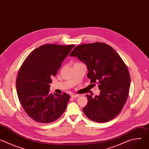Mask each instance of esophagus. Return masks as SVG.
Instances as JSON below:
<instances>
[{
    "label": "esophagus",
    "mask_w": 149,
    "mask_h": 149,
    "mask_svg": "<svg viewBox=\"0 0 149 149\" xmlns=\"http://www.w3.org/2000/svg\"><path fill=\"white\" fill-rule=\"evenodd\" d=\"M79 95V94H72V95H71V97L72 98H77V97H78Z\"/></svg>",
    "instance_id": "obj_1"
}]
</instances>
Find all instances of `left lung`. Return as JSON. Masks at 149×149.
Instances as JSON below:
<instances>
[{"label": "left lung", "instance_id": "obj_1", "mask_svg": "<svg viewBox=\"0 0 149 149\" xmlns=\"http://www.w3.org/2000/svg\"><path fill=\"white\" fill-rule=\"evenodd\" d=\"M86 64L90 82L98 84L99 95H87L83 111L90 120L105 123L115 118L127 101L130 76L125 63L110 45L102 42L81 44L71 52Z\"/></svg>", "mask_w": 149, "mask_h": 149}]
</instances>
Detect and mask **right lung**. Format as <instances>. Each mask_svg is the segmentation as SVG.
Returning <instances> with one entry per match:
<instances>
[{
	"label": "right lung",
	"instance_id": "obj_1",
	"mask_svg": "<svg viewBox=\"0 0 149 149\" xmlns=\"http://www.w3.org/2000/svg\"><path fill=\"white\" fill-rule=\"evenodd\" d=\"M75 47L46 44L32 51L21 65L16 79L19 100L28 116L34 121L50 123L66 110L70 96L50 94L51 77L55 76L62 61Z\"/></svg>",
	"mask_w": 149,
	"mask_h": 149
}]
</instances>
